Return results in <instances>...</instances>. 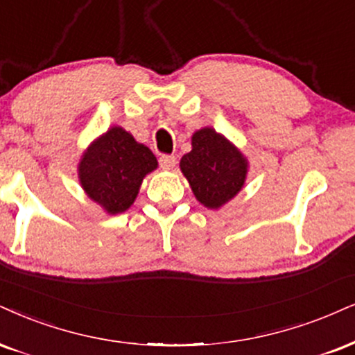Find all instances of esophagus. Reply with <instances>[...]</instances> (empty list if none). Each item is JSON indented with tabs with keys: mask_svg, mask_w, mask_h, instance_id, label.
<instances>
[{
	"mask_svg": "<svg viewBox=\"0 0 355 355\" xmlns=\"http://www.w3.org/2000/svg\"><path fill=\"white\" fill-rule=\"evenodd\" d=\"M159 164L163 169H173L176 166V156L174 155H161Z\"/></svg>",
	"mask_w": 355,
	"mask_h": 355,
	"instance_id": "esophagus-1",
	"label": "esophagus"
}]
</instances>
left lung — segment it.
<instances>
[{
  "label": "left lung",
  "mask_w": 355,
  "mask_h": 355,
  "mask_svg": "<svg viewBox=\"0 0 355 355\" xmlns=\"http://www.w3.org/2000/svg\"><path fill=\"white\" fill-rule=\"evenodd\" d=\"M181 169L199 202L218 209L242 189L247 161L224 137L204 128L192 137V151L182 156Z\"/></svg>",
  "instance_id": "obj_1"
}]
</instances>
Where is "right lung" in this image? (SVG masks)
Listing matches in <instances>:
<instances>
[{
    "label": "right lung",
    "instance_id": "right-lung-1",
    "mask_svg": "<svg viewBox=\"0 0 355 355\" xmlns=\"http://www.w3.org/2000/svg\"><path fill=\"white\" fill-rule=\"evenodd\" d=\"M156 166L150 148L115 126L89 148L78 166V176L90 199L108 214H120L133 204L143 178Z\"/></svg>",
    "mask_w": 355,
    "mask_h": 355
}]
</instances>
